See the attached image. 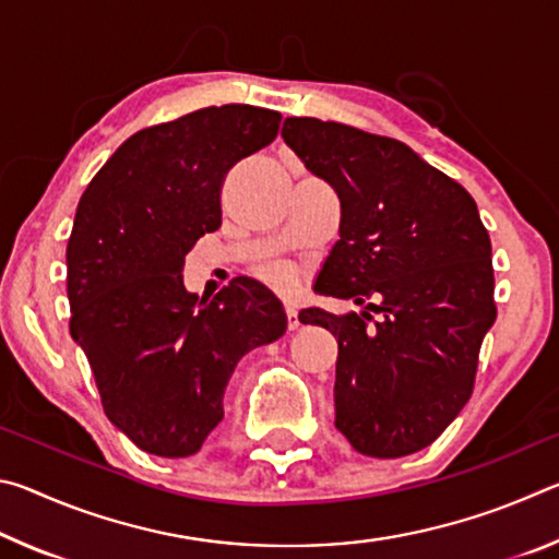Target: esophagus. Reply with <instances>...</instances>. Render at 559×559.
<instances>
[{"instance_id": "34e87169", "label": "esophagus", "mask_w": 559, "mask_h": 559, "mask_svg": "<svg viewBox=\"0 0 559 559\" xmlns=\"http://www.w3.org/2000/svg\"><path fill=\"white\" fill-rule=\"evenodd\" d=\"M286 318H288V330H298L300 328V318H298V310L296 306H286Z\"/></svg>"}]
</instances>
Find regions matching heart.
<instances>
[{
  "mask_svg": "<svg viewBox=\"0 0 559 559\" xmlns=\"http://www.w3.org/2000/svg\"><path fill=\"white\" fill-rule=\"evenodd\" d=\"M259 276L263 283H269L271 288H276L281 293H288L293 288V283H296L293 271L288 266H283V263H269V266H263L259 271Z\"/></svg>",
  "mask_w": 559,
  "mask_h": 559,
  "instance_id": "1",
  "label": "heart"
}]
</instances>
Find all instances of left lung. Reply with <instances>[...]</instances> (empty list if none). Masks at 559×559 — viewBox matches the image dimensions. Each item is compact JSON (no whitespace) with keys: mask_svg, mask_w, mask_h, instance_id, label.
I'll return each mask as SVG.
<instances>
[{"mask_svg":"<svg viewBox=\"0 0 559 559\" xmlns=\"http://www.w3.org/2000/svg\"><path fill=\"white\" fill-rule=\"evenodd\" d=\"M281 135L340 200L316 290L365 306L298 316L337 337L335 427L365 456H409L471 400L496 323L490 236L466 189L400 140L318 118H286Z\"/></svg>","mask_w":559,"mask_h":559,"instance_id":"1","label":"left lung"}]
</instances>
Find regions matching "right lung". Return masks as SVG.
Listing matches in <instances>:
<instances>
[{"label":"right lung","mask_w":559,"mask_h":559,"mask_svg":"<svg viewBox=\"0 0 559 559\" xmlns=\"http://www.w3.org/2000/svg\"><path fill=\"white\" fill-rule=\"evenodd\" d=\"M281 112L212 106L128 138L83 192L69 266L71 337L103 409L147 453L185 459L224 416L234 367L286 333L281 300L239 276L212 300L187 293L185 257L222 226V185L273 143Z\"/></svg>","instance_id":"add662e5"}]
</instances>
